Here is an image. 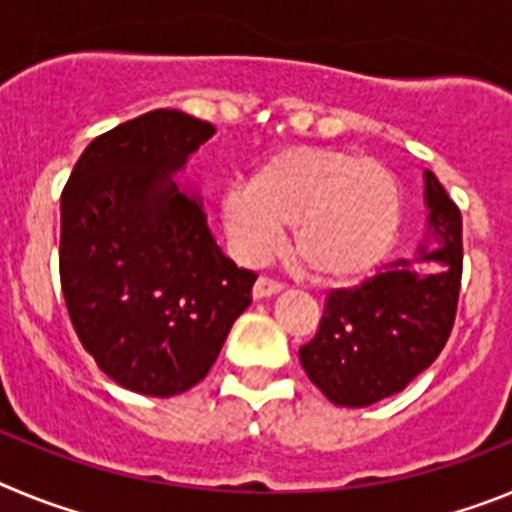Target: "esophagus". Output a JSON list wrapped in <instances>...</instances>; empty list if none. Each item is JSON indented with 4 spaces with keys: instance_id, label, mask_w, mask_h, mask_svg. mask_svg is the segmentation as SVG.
Masks as SVG:
<instances>
[{
    "instance_id": "1",
    "label": "esophagus",
    "mask_w": 512,
    "mask_h": 512,
    "mask_svg": "<svg viewBox=\"0 0 512 512\" xmlns=\"http://www.w3.org/2000/svg\"><path fill=\"white\" fill-rule=\"evenodd\" d=\"M277 292H282V284L274 282V279L269 277H259L256 284H253V297H256V300H264V297L277 295Z\"/></svg>"
}]
</instances>
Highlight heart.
<instances>
[{"label": "heart", "mask_w": 512, "mask_h": 512, "mask_svg": "<svg viewBox=\"0 0 512 512\" xmlns=\"http://www.w3.org/2000/svg\"><path fill=\"white\" fill-rule=\"evenodd\" d=\"M230 246L264 259L282 228L292 251L320 282H354L377 269L402 225V189L382 161L336 148H284L253 171L248 187L220 202Z\"/></svg>", "instance_id": "b5f03b06"}]
</instances>
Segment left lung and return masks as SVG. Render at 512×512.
<instances>
[{
  "instance_id": "1",
  "label": "left lung",
  "mask_w": 512,
  "mask_h": 512,
  "mask_svg": "<svg viewBox=\"0 0 512 512\" xmlns=\"http://www.w3.org/2000/svg\"><path fill=\"white\" fill-rule=\"evenodd\" d=\"M428 233L415 259H397L325 297L318 333L300 348L310 382L341 408L397 395L438 359L461 287V212L425 171Z\"/></svg>"
}]
</instances>
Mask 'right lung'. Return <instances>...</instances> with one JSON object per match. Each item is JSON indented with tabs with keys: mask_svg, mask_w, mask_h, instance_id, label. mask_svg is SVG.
Returning <instances> with one entry per match:
<instances>
[{
	"mask_svg": "<svg viewBox=\"0 0 512 512\" xmlns=\"http://www.w3.org/2000/svg\"><path fill=\"white\" fill-rule=\"evenodd\" d=\"M215 135L153 110L87 146L61 194V289L81 346L112 382L174 397L202 382L256 274L217 246L194 192L171 176Z\"/></svg>",
	"mask_w": 512,
	"mask_h": 512,
	"instance_id": "1",
	"label": "right lung"
}]
</instances>
